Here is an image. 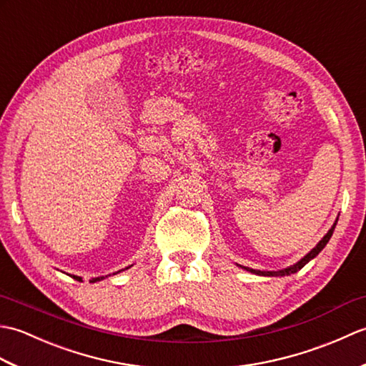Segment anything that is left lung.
Wrapping results in <instances>:
<instances>
[{"label":"left lung","mask_w":366,"mask_h":366,"mask_svg":"<svg viewBox=\"0 0 366 366\" xmlns=\"http://www.w3.org/2000/svg\"><path fill=\"white\" fill-rule=\"evenodd\" d=\"M335 224H337V222H335ZM335 224H333V227L329 229V232L327 234H325L324 237H322V240H320V244H317L312 252H310L305 258H302L299 262H295L294 266H291V267H287V269H285V270H278V272H261V270H253V269H250V267H244V269H247L248 272H253V274H258V275H266V277H278V275H291V274H295V272H299L303 266H305V264L308 262V261H312L316 254H320V252L322 250V248L327 245V242H329V239L332 237V234H333V229H335Z\"/></svg>","instance_id":"1"}]
</instances>
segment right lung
<instances>
[{
  "instance_id": "1",
  "label": "right lung",
  "mask_w": 366,
  "mask_h": 366,
  "mask_svg": "<svg viewBox=\"0 0 366 366\" xmlns=\"http://www.w3.org/2000/svg\"><path fill=\"white\" fill-rule=\"evenodd\" d=\"M74 278H75V280H79V282H81V278H80V277H75V275H74ZM99 280H102V277H100V278H94V280H91V282L94 283V282H99Z\"/></svg>"
}]
</instances>
